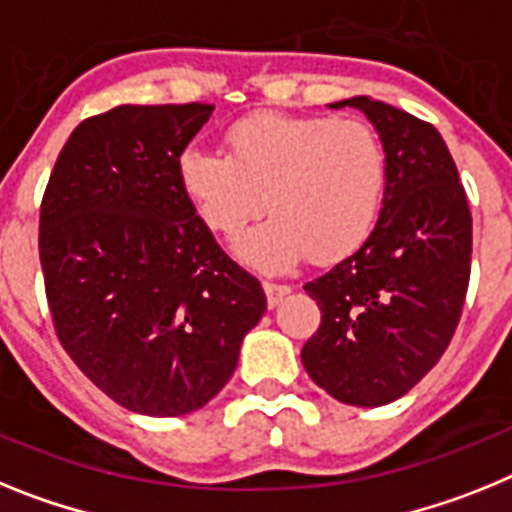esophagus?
Listing matches in <instances>:
<instances>
[{
	"label": "esophagus",
	"mask_w": 512,
	"mask_h": 512,
	"mask_svg": "<svg viewBox=\"0 0 512 512\" xmlns=\"http://www.w3.org/2000/svg\"><path fill=\"white\" fill-rule=\"evenodd\" d=\"M265 293H268V306L275 309L291 293V286H283V283H265Z\"/></svg>",
	"instance_id": "obj_1"
}]
</instances>
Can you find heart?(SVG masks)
I'll use <instances>...</instances> for the list:
<instances>
[{
	"label": "heart",
	"instance_id": "heart-1",
	"mask_svg": "<svg viewBox=\"0 0 512 512\" xmlns=\"http://www.w3.org/2000/svg\"><path fill=\"white\" fill-rule=\"evenodd\" d=\"M226 144L229 154L188 146L177 180L198 219L226 239H237L270 201L273 216L239 242L252 268L278 273L309 252L340 260L379 224L389 154L371 123L257 113L234 123Z\"/></svg>",
	"mask_w": 512,
	"mask_h": 512
}]
</instances>
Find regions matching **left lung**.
<instances>
[{"label": "left lung", "instance_id": "left-lung-1", "mask_svg": "<svg viewBox=\"0 0 512 512\" xmlns=\"http://www.w3.org/2000/svg\"><path fill=\"white\" fill-rule=\"evenodd\" d=\"M355 108L379 131L389 185L379 224L363 247L304 286L322 324L301 363L337 402L381 407L404 397L441 361L471 270V213L441 133L415 115L358 95Z\"/></svg>", "mask_w": 512, "mask_h": 512}]
</instances>
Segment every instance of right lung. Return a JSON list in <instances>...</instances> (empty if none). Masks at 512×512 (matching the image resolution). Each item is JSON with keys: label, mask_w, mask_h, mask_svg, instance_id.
<instances>
[{"label": "right lung", "mask_w": 512, "mask_h": 512, "mask_svg": "<svg viewBox=\"0 0 512 512\" xmlns=\"http://www.w3.org/2000/svg\"><path fill=\"white\" fill-rule=\"evenodd\" d=\"M213 105H118L71 131L41 206L56 335L79 371L139 415L211 402L268 309L177 180Z\"/></svg>", "instance_id": "1"}]
</instances>
